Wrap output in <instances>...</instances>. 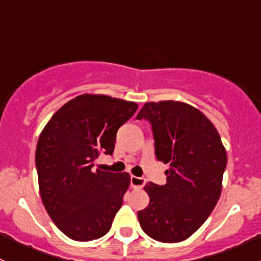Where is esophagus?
<instances>
[{
	"label": "esophagus",
	"instance_id": "1",
	"mask_svg": "<svg viewBox=\"0 0 261 261\" xmlns=\"http://www.w3.org/2000/svg\"><path fill=\"white\" fill-rule=\"evenodd\" d=\"M131 187L135 189H140L143 188L144 184H145V179L140 177H135V175H131V179H130Z\"/></svg>",
	"mask_w": 261,
	"mask_h": 261
}]
</instances>
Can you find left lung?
<instances>
[{"label":"left lung","instance_id":"left-lung-1","mask_svg":"<svg viewBox=\"0 0 261 261\" xmlns=\"http://www.w3.org/2000/svg\"><path fill=\"white\" fill-rule=\"evenodd\" d=\"M136 118L150 121L158 160L170 165L167 184L144 187L150 201L138 212L139 222L154 240L180 243L203 225L217 204L226 149L207 116L184 102H146Z\"/></svg>","mask_w":261,"mask_h":261}]
</instances>
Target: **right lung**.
I'll list each match as a JSON object with an SVG mask.
<instances>
[{"mask_svg":"<svg viewBox=\"0 0 261 261\" xmlns=\"http://www.w3.org/2000/svg\"><path fill=\"white\" fill-rule=\"evenodd\" d=\"M136 102L84 93L63 105L39 136L35 163L46 212L64 235L92 241L110 231L130 186V174L93 169L114 152L116 133Z\"/></svg>","mask_w":261,"mask_h":261,"instance_id":"1","label":"right lung"}]
</instances>
